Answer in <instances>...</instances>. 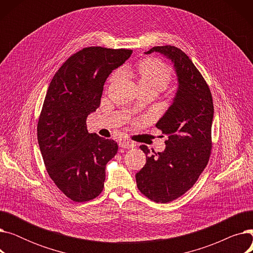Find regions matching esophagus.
<instances>
[{
	"instance_id": "obj_1",
	"label": "esophagus",
	"mask_w": 253,
	"mask_h": 253,
	"mask_svg": "<svg viewBox=\"0 0 253 253\" xmlns=\"http://www.w3.org/2000/svg\"><path fill=\"white\" fill-rule=\"evenodd\" d=\"M120 148L122 149H131V148H134L135 147V143L131 140L128 139H123L119 142Z\"/></svg>"
}]
</instances>
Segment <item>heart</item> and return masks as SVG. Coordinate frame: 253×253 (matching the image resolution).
Listing matches in <instances>:
<instances>
[{
	"label": "heart",
	"instance_id": "b5f03b06",
	"mask_svg": "<svg viewBox=\"0 0 253 253\" xmlns=\"http://www.w3.org/2000/svg\"><path fill=\"white\" fill-rule=\"evenodd\" d=\"M116 72L112 79L118 77ZM136 75L139 80L140 88H154L158 91L164 90L171 81L172 74L168 66L160 60L148 58L138 63Z\"/></svg>",
	"mask_w": 253,
	"mask_h": 253
}]
</instances>
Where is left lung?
Returning <instances> with one entry per match:
<instances>
[{
    "label": "left lung",
    "mask_w": 253,
    "mask_h": 253,
    "mask_svg": "<svg viewBox=\"0 0 253 253\" xmlns=\"http://www.w3.org/2000/svg\"><path fill=\"white\" fill-rule=\"evenodd\" d=\"M159 52L174 63L178 89L173 103L156 127L168 139L162 153L150 155L140 150L147 162L136 173L138 190L150 200L167 203L187 193L201 175L211 155L213 100L205 79L190 57L174 46H156L147 54Z\"/></svg>",
    "instance_id": "obj_1"
}]
</instances>
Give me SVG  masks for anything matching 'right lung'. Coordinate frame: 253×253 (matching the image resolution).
Instances as JSON below:
<instances>
[{
  "label": "right lung",
  "mask_w": 253,
  "mask_h": 253,
  "mask_svg": "<svg viewBox=\"0 0 253 253\" xmlns=\"http://www.w3.org/2000/svg\"><path fill=\"white\" fill-rule=\"evenodd\" d=\"M129 49L86 47L66 59L48 87L38 121V142L56 187L75 202L100 195L105 165L118 143L89 133L86 120L100 104L105 80L131 55Z\"/></svg>",
  "instance_id": "add662e5"
}]
</instances>
